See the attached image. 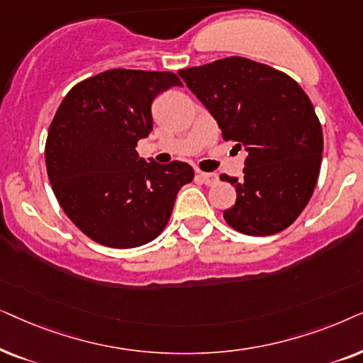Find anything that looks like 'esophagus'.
<instances>
[{"instance_id":"obj_1","label":"esophagus","mask_w":363,"mask_h":363,"mask_svg":"<svg viewBox=\"0 0 363 363\" xmlns=\"http://www.w3.org/2000/svg\"><path fill=\"white\" fill-rule=\"evenodd\" d=\"M197 179L206 186H214L217 182V176L212 172H197Z\"/></svg>"}]
</instances>
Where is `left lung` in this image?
Instances as JSON below:
<instances>
[{
    "mask_svg": "<svg viewBox=\"0 0 363 363\" xmlns=\"http://www.w3.org/2000/svg\"><path fill=\"white\" fill-rule=\"evenodd\" d=\"M209 109L225 141L247 151L238 201L224 212L232 229L272 235L287 229L311 201L320 172L323 134L296 79L247 57L230 56L179 71Z\"/></svg>",
    "mask_w": 363,
    "mask_h": 363,
    "instance_id": "obj_1",
    "label": "left lung"
}]
</instances>
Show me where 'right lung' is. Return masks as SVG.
<instances>
[{
	"instance_id": "right-lung-1",
	"label": "right lung",
	"mask_w": 363,
	"mask_h": 363,
	"mask_svg": "<svg viewBox=\"0 0 363 363\" xmlns=\"http://www.w3.org/2000/svg\"><path fill=\"white\" fill-rule=\"evenodd\" d=\"M174 72L109 69L72 86L46 138L45 159L61 209L94 242L133 249L167 225L189 164L146 162L136 151L152 129L151 104Z\"/></svg>"
}]
</instances>
